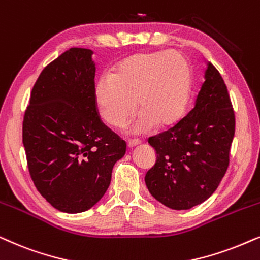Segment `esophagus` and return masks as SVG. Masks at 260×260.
I'll return each mask as SVG.
<instances>
[{
  "label": "esophagus",
  "mask_w": 260,
  "mask_h": 260,
  "mask_svg": "<svg viewBox=\"0 0 260 260\" xmlns=\"http://www.w3.org/2000/svg\"><path fill=\"white\" fill-rule=\"evenodd\" d=\"M138 144H141L140 140H129V141H127V147H129V148L138 146Z\"/></svg>",
  "instance_id": "esophagus-1"
}]
</instances>
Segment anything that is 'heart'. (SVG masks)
<instances>
[{"mask_svg": "<svg viewBox=\"0 0 260 260\" xmlns=\"http://www.w3.org/2000/svg\"><path fill=\"white\" fill-rule=\"evenodd\" d=\"M192 88L193 69L183 53L137 52L98 81L94 100L100 117L114 127L125 125L140 110L133 131L143 134L155 126L166 130L177 125L186 113Z\"/></svg>", "mask_w": 260, "mask_h": 260, "instance_id": "b5f03b06", "label": "heart"}]
</instances>
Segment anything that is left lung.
<instances>
[{
	"instance_id": "obj_1",
	"label": "left lung",
	"mask_w": 260,
	"mask_h": 260,
	"mask_svg": "<svg viewBox=\"0 0 260 260\" xmlns=\"http://www.w3.org/2000/svg\"><path fill=\"white\" fill-rule=\"evenodd\" d=\"M234 133L227 87L207 62L193 109L172 129L148 140L156 153V162L144 178L151 196L173 210L207 201L227 171Z\"/></svg>"
}]
</instances>
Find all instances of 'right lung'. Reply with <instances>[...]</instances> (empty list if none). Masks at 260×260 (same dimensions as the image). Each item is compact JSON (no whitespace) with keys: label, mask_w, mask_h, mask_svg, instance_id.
Masks as SVG:
<instances>
[{"label":"right lung","mask_w":260,"mask_h":260,"mask_svg":"<svg viewBox=\"0 0 260 260\" xmlns=\"http://www.w3.org/2000/svg\"><path fill=\"white\" fill-rule=\"evenodd\" d=\"M72 48L45 67L31 93L22 143L31 178L57 210H88L105 194L126 144L100 120L94 100L95 63Z\"/></svg>","instance_id":"obj_1"}]
</instances>
